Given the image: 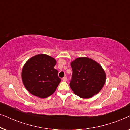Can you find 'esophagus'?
<instances>
[{"instance_id":"esophagus-1","label":"esophagus","mask_w":130,"mask_h":130,"mask_svg":"<svg viewBox=\"0 0 130 130\" xmlns=\"http://www.w3.org/2000/svg\"><path fill=\"white\" fill-rule=\"evenodd\" d=\"M62 80L66 82V81L67 80V77H63V78H62Z\"/></svg>"}]
</instances>
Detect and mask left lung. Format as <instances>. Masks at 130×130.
Listing matches in <instances>:
<instances>
[{
	"label": "left lung",
	"mask_w": 130,
	"mask_h": 130,
	"mask_svg": "<svg viewBox=\"0 0 130 130\" xmlns=\"http://www.w3.org/2000/svg\"><path fill=\"white\" fill-rule=\"evenodd\" d=\"M72 78L70 87L75 95L90 98L100 92L106 81V74L99 64L92 58L82 57L71 62Z\"/></svg>",
	"instance_id": "1"
}]
</instances>
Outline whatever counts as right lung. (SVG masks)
Returning <instances> with one entry per match:
<instances>
[{
    "instance_id": "add662e5",
    "label": "right lung",
    "mask_w": 130,
    "mask_h": 130,
    "mask_svg": "<svg viewBox=\"0 0 130 130\" xmlns=\"http://www.w3.org/2000/svg\"><path fill=\"white\" fill-rule=\"evenodd\" d=\"M56 60L47 54H40L30 58L23 66V84L32 95L45 98L54 93L61 79L54 69Z\"/></svg>"
}]
</instances>
